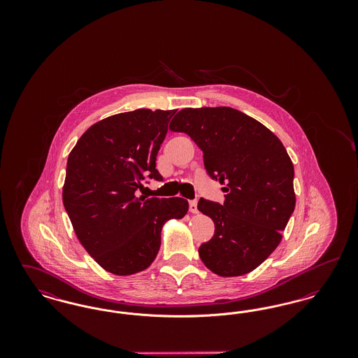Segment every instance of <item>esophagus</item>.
<instances>
[{
	"label": "esophagus",
	"instance_id": "34e87169",
	"mask_svg": "<svg viewBox=\"0 0 358 358\" xmlns=\"http://www.w3.org/2000/svg\"><path fill=\"white\" fill-rule=\"evenodd\" d=\"M189 210H190L193 215L199 213V209H197V201H196V200H193V201H190V203H189Z\"/></svg>",
	"mask_w": 358,
	"mask_h": 358
}]
</instances>
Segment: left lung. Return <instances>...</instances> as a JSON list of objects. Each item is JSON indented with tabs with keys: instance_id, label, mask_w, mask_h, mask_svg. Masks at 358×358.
<instances>
[{
	"instance_id": "1",
	"label": "left lung",
	"mask_w": 358,
	"mask_h": 358,
	"mask_svg": "<svg viewBox=\"0 0 358 358\" xmlns=\"http://www.w3.org/2000/svg\"><path fill=\"white\" fill-rule=\"evenodd\" d=\"M171 131L185 133L204 153L205 169L224 184V204L204 199L199 210L215 222L200 245L205 266L220 276L254 271L279 245L295 208L294 166L280 139L231 107L182 108Z\"/></svg>"
}]
</instances>
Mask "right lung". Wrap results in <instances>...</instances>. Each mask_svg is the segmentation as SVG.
Wrapping results in <instances>:
<instances>
[{"mask_svg": "<svg viewBox=\"0 0 358 358\" xmlns=\"http://www.w3.org/2000/svg\"><path fill=\"white\" fill-rule=\"evenodd\" d=\"M176 110L138 108L92 124L71 150L63 204L85 251L108 273L146 270L161 245V231L182 219L185 199L136 196L145 177L162 180L157 154Z\"/></svg>", "mask_w": 358, "mask_h": 358, "instance_id": "1", "label": "right lung"}]
</instances>
